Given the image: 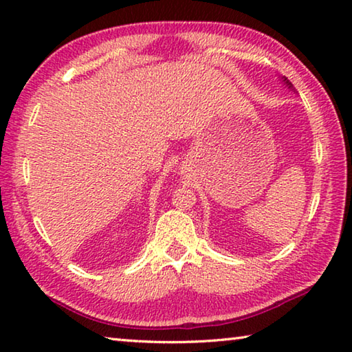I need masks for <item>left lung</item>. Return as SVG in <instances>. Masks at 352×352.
Here are the masks:
<instances>
[{
  "label": "left lung",
  "instance_id": "8db88e82",
  "mask_svg": "<svg viewBox=\"0 0 352 352\" xmlns=\"http://www.w3.org/2000/svg\"><path fill=\"white\" fill-rule=\"evenodd\" d=\"M281 80H283L284 85L289 88V90H294V85H292V83L287 80V77H281Z\"/></svg>",
  "mask_w": 352,
  "mask_h": 352
}]
</instances>
